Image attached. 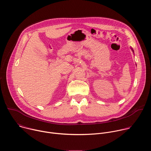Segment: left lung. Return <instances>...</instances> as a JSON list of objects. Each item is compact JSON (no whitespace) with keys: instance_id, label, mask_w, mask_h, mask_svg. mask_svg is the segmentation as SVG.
<instances>
[{"instance_id":"left-lung-1","label":"left lung","mask_w":151,"mask_h":151,"mask_svg":"<svg viewBox=\"0 0 151 151\" xmlns=\"http://www.w3.org/2000/svg\"><path fill=\"white\" fill-rule=\"evenodd\" d=\"M131 49H132V51H133V52H134V51H133V49H132V48H131Z\"/></svg>"}]
</instances>
